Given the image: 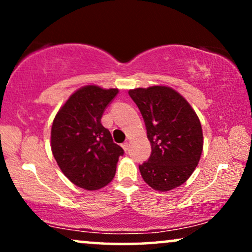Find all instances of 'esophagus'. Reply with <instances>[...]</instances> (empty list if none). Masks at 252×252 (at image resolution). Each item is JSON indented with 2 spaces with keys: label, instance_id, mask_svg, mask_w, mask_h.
I'll return each instance as SVG.
<instances>
[{
  "label": "esophagus",
  "instance_id": "34e87169",
  "mask_svg": "<svg viewBox=\"0 0 252 252\" xmlns=\"http://www.w3.org/2000/svg\"><path fill=\"white\" fill-rule=\"evenodd\" d=\"M122 147H123V149L125 150L126 153H127V151H128V149H129V143H128V142H124V143L122 144Z\"/></svg>",
  "mask_w": 252,
  "mask_h": 252
}]
</instances>
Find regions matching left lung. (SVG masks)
Listing matches in <instances>:
<instances>
[{"label":"left lung","mask_w":252,"mask_h":252,"mask_svg":"<svg viewBox=\"0 0 252 252\" xmlns=\"http://www.w3.org/2000/svg\"><path fill=\"white\" fill-rule=\"evenodd\" d=\"M143 117L151 144L149 159L139 168L155 190L167 191L188 180L203 150L202 126L190 104L166 86L128 92Z\"/></svg>","instance_id":"8db88e82"}]
</instances>
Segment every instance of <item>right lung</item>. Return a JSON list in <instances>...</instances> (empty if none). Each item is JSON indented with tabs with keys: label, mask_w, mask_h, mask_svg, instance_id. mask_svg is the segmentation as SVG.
I'll return each instance as SVG.
<instances>
[{
	"label": "right lung",
	"mask_w": 252,
	"mask_h": 252,
	"mask_svg": "<svg viewBox=\"0 0 252 252\" xmlns=\"http://www.w3.org/2000/svg\"><path fill=\"white\" fill-rule=\"evenodd\" d=\"M118 89L85 86L65 102L51 127V151L65 177L78 187L96 190L116 174L123 148L102 125L106 106Z\"/></svg>",
	"instance_id": "add662e5"
}]
</instances>
